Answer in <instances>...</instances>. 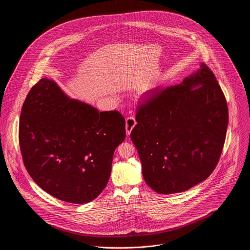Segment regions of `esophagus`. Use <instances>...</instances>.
Returning a JSON list of instances; mask_svg holds the SVG:
<instances>
[{
	"label": "esophagus",
	"mask_w": 250,
	"mask_h": 250,
	"mask_svg": "<svg viewBox=\"0 0 250 250\" xmlns=\"http://www.w3.org/2000/svg\"><path fill=\"white\" fill-rule=\"evenodd\" d=\"M137 122L134 117H127L125 120V130H126V135L129 136L130 135L131 131L134 128V126L136 125Z\"/></svg>",
	"instance_id": "34e87169"
}]
</instances>
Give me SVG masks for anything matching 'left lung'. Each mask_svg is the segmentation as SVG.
I'll list each match as a JSON object with an SVG mask.
<instances>
[{"label": "left lung", "mask_w": 250, "mask_h": 250, "mask_svg": "<svg viewBox=\"0 0 250 250\" xmlns=\"http://www.w3.org/2000/svg\"><path fill=\"white\" fill-rule=\"evenodd\" d=\"M136 121L131 140L153 190H188L214 171L229 112L225 95L205 63L182 83L153 91L138 106Z\"/></svg>", "instance_id": "8db88e82"}]
</instances>
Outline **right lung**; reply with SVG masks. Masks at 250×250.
Here are the masks:
<instances>
[{
	"label": "right lung",
	"instance_id": "right-lung-1",
	"mask_svg": "<svg viewBox=\"0 0 250 250\" xmlns=\"http://www.w3.org/2000/svg\"><path fill=\"white\" fill-rule=\"evenodd\" d=\"M125 139L117 110L98 111L69 99L41 79L26 96L19 141L24 166L36 184L63 202H92L107 186L113 154Z\"/></svg>",
	"mask_w": 250,
	"mask_h": 250
}]
</instances>
